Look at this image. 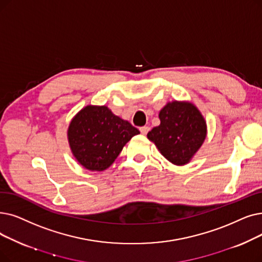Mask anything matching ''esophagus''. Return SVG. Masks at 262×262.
<instances>
[{
  "mask_svg": "<svg viewBox=\"0 0 262 262\" xmlns=\"http://www.w3.org/2000/svg\"><path fill=\"white\" fill-rule=\"evenodd\" d=\"M150 130V127L149 126H142V127H140V133L142 134V135H146L147 134V132Z\"/></svg>",
  "mask_w": 262,
  "mask_h": 262,
  "instance_id": "esophagus-1",
  "label": "esophagus"
}]
</instances>
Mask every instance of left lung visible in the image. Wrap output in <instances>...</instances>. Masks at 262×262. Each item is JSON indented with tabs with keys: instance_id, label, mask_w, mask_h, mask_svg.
Here are the masks:
<instances>
[{
	"instance_id": "left-lung-1",
	"label": "left lung",
	"mask_w": 262,
	"mask_h": 262,
	"mask_svg": "<svg viewBox=\"0 0 262 262\" xmlns=\"http://www.w3.org/2000/svg\"><path fill=\"white\" fill-rule=\"evenodd\" d=\"M158 117L161 124L147 133V139L171 164H188L207 138V121L188 100L168 101Z\"/></svg>"
}]
</instances>
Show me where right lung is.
Returning <instances> with one entry per match:
<instances>
[{
    "label": "right lung",
    "instance_id": "right-lung-1",
    "mask_svg": "<svg viewBox=\"0 0 262 262\" xmlns=\"http://www.w3.org/2000/svg\"><path fill=\"white\" fill-rule=\"evenodd\" d=\"M140 132L107 106L88 105L72 119L67 140L76 161L90 171L109 168L124 145Z\"/></svg>",
    "mask_w": 262,
    "mask_h": 262
}]
</instances>
